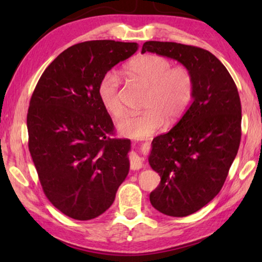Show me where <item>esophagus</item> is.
<instances>
[{"label":"esophagus","instance_id":"esophagus-1","mask_svg":"<svg viewBox=\"0 0 262 262\" xmlns=\"http://www.w3.org/2000/svg\"><path fill=\"white\" fill-rule=\"evenodd\" d=\"M129 161H130V168L132 170H139L142 166H143V161L140 156H137L135 152H132L129 156Z\"/></svg>","mask_w":262,"mask_h":262}]
</instances>
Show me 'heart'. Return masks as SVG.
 I'll return each instance as SVG.
<instances>
[{
  "instance_id": "heart-1",
  "label": "heart",
  "mask_w": 262,
  "mask_h": 262,
  "mask_svg": "<svg viewBox=\"0 0 262 262\" xmlns=\"http://www.w3.org/2000/svg\"><path fill=\"white\" fill-rule=\"evenodd\" d=\"M126 73L148 89L142 108L137 115H129L118 123L122 135L135 140L152 136L166 125H173L183 117L194 92V79L185 67H172V62L162 55L143 54L128 62ZM97 94L104 110L111 117H122L120 79L114 72L100 78Z\"/></svg>"
}]
</instances>
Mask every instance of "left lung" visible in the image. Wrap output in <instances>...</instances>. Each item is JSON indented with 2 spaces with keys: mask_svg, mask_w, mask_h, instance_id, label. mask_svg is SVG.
I'll return each mask as SVG.
<instances>
[{
  "mask_svg": "<svg viewBox=\"0 0 262 262\" xmlns=\"http://www.w3.org/2000/svg\"><path fill=\"white\" fill-rule=\"evenodd\" d=\"M145 52L177 60L194 79L192 104L170 132L155 137L149 156L161 176L150 193L152 207L167 216H188L223 187L241 144V98L227 68L203 48L147 41Z\"/></svg>",
  "mask_w": 262,
  "mask_h": 262,
  "instance_id": "left-lung-1",
  "label": "left lung"
}]
</instances>
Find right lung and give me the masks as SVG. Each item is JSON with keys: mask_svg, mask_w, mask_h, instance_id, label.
<instances>
[{"mask_svg": "<svg viewBox=\"0 0 262 262\" xmlns=\"http://www.w3.org/2000/svg\"><path fill=\"white\" fill-rule=\"evenodd\" d=\"M137 48L136 42L114 40L76 43L45 69L31 97V157L48 200L74 220L107 210L129 172L130 140L111 137L114 125L97 89Z\"/></svg>", "mask_w": 262, "mask_h": 262, "instance_id": "add662e5", "label": "right lung"}]
</instances>
